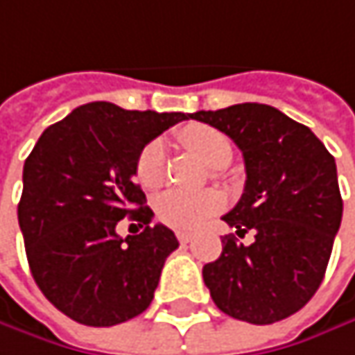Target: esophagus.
<instances>
[{"instance_id":"obj_1","label":"esophagus","mask_w":355,"mask_h":355,"mask_svg":"<svg viewBox=\"0 0 355 355\" xmlns=\"http://www.w3.org/2000/svg\"><path fill=\"white\" fill-rule=\"evenodd\" d=\"M177 238L180 243H189L191 240H193V234H191V232H182V230H180V232H177Z\"/></svg>"}]
</instances>
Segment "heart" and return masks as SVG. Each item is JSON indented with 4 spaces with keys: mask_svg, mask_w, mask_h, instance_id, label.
Returning <instances> with one entry per match:
<instances>
[{
    "mask_svg": "<svg viewBox=\"0 0 355 355\" xmlns=\"http://www.w3.org/2000/svg\"><path fill=\"white\" fill-rule=\"evenodd\" d=\"M177 136L180 144L191 150L193 154H197L211 168H223L232 160L234 154L232 142L217 128H211L205 123H189L182 130H178ZM164 158H166L164 146L158 140L150 142L140 152L136 164V177L142 187L156 189L162 184ZM221 207H223V195L217 191L187 193V191L171 189L162 193L154 203L156 217L175 230H195Z\"/></svg>",
    "mask_w": 355,
    "mask_h": 355,
    "instance_id": "1",
    "label": "heart"
}]
</instances>
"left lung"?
<instances>
[{"mask_svg":"<svg viewBox=\"0 0 355 355\" xmlns=\"http://www.w3.org/2000/svg\"><path fill=\"white\" fill-rule=\"evenodd\" d=\"M242 150L245 187L221 219L243 238L225 236L221 256L203 266L213 303L225 315L270 325L297 313L323 282L341 223L336 158L303 123L276 107L240 103L191 113Z\"/></svg>","mask_w":355,"mask_h":355,"instance_id":"left-lung-1","label":"left lung"}]
</instances>
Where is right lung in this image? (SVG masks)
<instances>
[{
    "label": "right lung",
    "mask_w": 355,
    "mask_h": 355,
    "mask_svg": "<svg viewBox=\"0 0 355 355\" xmlns=\"http://www.w3.org/2000/svg\"><path fill=\"white\" fill-rule=\"evenodd\" d=\"M189 117L93 101L46 128L26 158L17 221L28 264L73 321L112 327L152 303L178 240L162 223L150 227L154 213L134 175L144 146ZM121 218L145 230L119 239Z\"/></svg>",
    "instance_id": "1"
}]
</instances>
